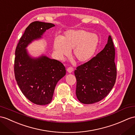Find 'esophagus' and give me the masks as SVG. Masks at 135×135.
Segmentation results:
<instances>
[{"label":"esophagus","instance_id":"1","mask_svg":"<svg viewBox=\"0 0 135 135\" xmlns=\"http://www.w3.org/2000/svg\"><path fill=\"white\" fill-rule=\"evenodd\" d=\"M67 72H68V73H70L71 74V73H72V72H73L74 69H73V68H72V67H69V68H67Z\"/></svg>","mask_w":135,"mask_h":135}]
</instances>
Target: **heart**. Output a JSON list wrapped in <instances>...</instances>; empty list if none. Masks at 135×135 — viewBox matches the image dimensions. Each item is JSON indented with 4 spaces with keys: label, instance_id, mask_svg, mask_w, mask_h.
<instances>
[{
    "label": "heart",
    "instance_id": "heart-1",
    "mask_svg": "<svg viewBox=\"0 0 135 135\" xmlns=\"http://www.w3.org/2000/svg\"><path fill=\"white\" fill-rule=\"evenodd\" d=\"M99 44L97 34L84 30H68L63 37L54 41V53L59 60L64 59L72 50V55L79 63H85L94 57Z\"/></svg>",
    "mask_w": 135,
    "mask_h": 135
}]
</instances>
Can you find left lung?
Returning <instances> with one entry per match:
<instances>
[{
	"mask_svg": "<svg viewBox=\"0 0 135 135\" xmlns=\"http://www.w3.org/2000/svg\"><path fill=\"white\" fill-rule=\"evenodd\" d=\"M115 50L109 35L104 49L75 71L77 84L76 95L85 104L102 100L112 89L116 79Z\"/></svg>",
	"mask_w": 135,
	"mask_h": 135,
	"instance_id": "1",
	"label": "left lung"
}]
</instances>
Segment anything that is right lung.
I'll use <instances>...</instances> for the list:
<instances>
[{
    "instance_id": "1",
    "label": "right lung",
    "mask_w": 135,
    "mask_h": 135,
    "mask_svg": "<svg viewBox=\"0 0 135 135\" xmlns=\"http://www.w3.org/2000/svg\"><path fill=\"white\" fill-rule=\"evenodd\" d=\"M54 24L36 21L27 27L15 50L14 72L17 84L30 102L46 105L52 99L57 83L66 74L61 62L42 54L32 57L26 48L32 41L40 39Z\"/></svg>"
}]
</instances>
